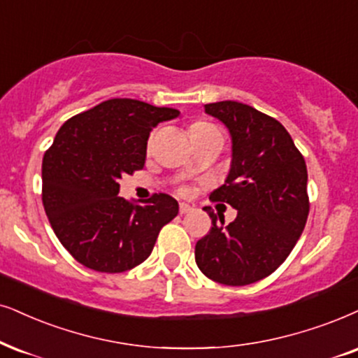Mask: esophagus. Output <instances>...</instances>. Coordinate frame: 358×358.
I'll return each instance as SVG.
<instances>
[{
    "instance_id": "1",
    "label": "esophagus",
    "mask_w": 358,
    "mask_h": 358,
    "mask_svg": "<svg viewBox=\"0 0 358 358\" xmlns=\"http://www.w3.org/2000/svg\"><path fill=\"white\" fill-rule=\"evenodd\" d=\"M193 208L187 205V203H180V215H187V213L192 211Z\"/></svg>"
}]
</instances>
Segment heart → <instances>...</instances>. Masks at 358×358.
<instances>
[{
    "label": "heart",
    "instance_id": "1",
    "mask_svg": "<svg viewBox=\"0 0 358 358\" xmlns=\"http://www.w3.org/2000/svg\"><path fill=\"white\" fill-rule=\"evenodd\" d=\"M213 130H216V127L206 120H194L188 127V132H189V135H192V138H196V137H200V135L213 132ZM183 192L185 189L180 188V193H183Z\"/></svg>",
    "mask_w": 358,
    "mask_h": 358
}]
</instances>
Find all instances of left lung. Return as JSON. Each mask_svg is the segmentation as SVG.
Wrapping results in <instances>:
<instances>
[{
	"instance_id": "left-lung-1",
	"label": "left lung",
	"mask_w": 358,
	"mask_h": 358,
	"mask_svg": "<svg viewBox=\"0 0 358 358\" xmlns=\"http://www.w3.org/2000/svg\"><path fill=\"white\" fill-rule=\"evenodd\" d=\"M233 138L231 170L211 201L238 210L233 223L206 208L211 229L194 246L206 278L226 286H248L268 278L286 261L309 216L307 166L282 124L255 107L223 101L206 103Z\"/></svg>"
}]
</instances>
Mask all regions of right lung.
Here are the masks:
<instances>
[{
    "instance_id": "1",
    "label": "right lung",
    "mask_w": 358,
    "mask_h": 358,
    "mask_svg": "<svg viewBox=\"0 0 358 358\" xmlns=\"http://www.w3.org/2000/svg\"><path fill=\"white\" fill-rule=\"evenodd\" d=\"M176 108L110 99L62 124L43 158V205L62 246L85 268L124 273L150 256L178 203L155 193L140 205L119 196V178L145 165L148 135Z\"/></svg>"
}]
</instances>
